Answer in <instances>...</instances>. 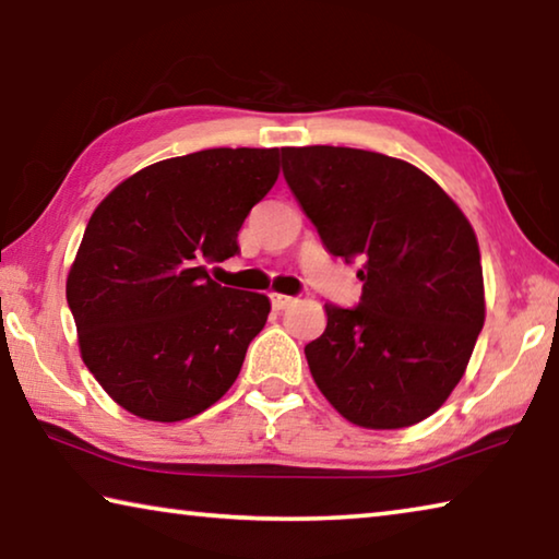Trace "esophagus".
I'll return each mask as SVG.
<instances>
[{"instance_id":"1","label":"esophagus","mask_w":559,"mask_h":559,"mask_svg":"<svg viewBox=\"0 0 559 559\" xmlns=\"http://www.w3.org/2000/svg\"><path fill=\"white\" fill-rule=\"evenodd\" d=\"M296 302V298L293 296H283V293H271V306L276 310H286L288 306H293Z\"/></svg>"}]
</instances>
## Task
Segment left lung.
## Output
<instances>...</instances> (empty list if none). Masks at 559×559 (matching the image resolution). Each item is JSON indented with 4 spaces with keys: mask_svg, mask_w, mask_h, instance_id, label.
Returning <instances> with one entry per match:
<instances>
[{
    "mask_svg": "<svg viewBox=\"0 0 559 559\" xmlns=\"http://www.w3.org/2000/svg\"><path fill=\"white\" fill-rule=\"evenodd\" d=\"M283 177L333 257L359 259L357 308L325 302L310 374L347 421L404 429L461 382L486 320L478 239L459 204L404 159L283 147Z\"/></svg>",
    "mask_w": 559,
    "mask_h": 559,
    "instance_id": "left-lung-1",
    "label": "left lung"
}]
</instances>
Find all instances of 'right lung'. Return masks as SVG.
Segmentation results:
<instances>
[{"label": "right lung", "instance_id": "1", "mask_svg": "<svg viewBox=\"0 0 559 559\" xmlns=\"http://www.w3.org/2000/svg\"><path fill=\"white\" fill-rule=\"evenodd\" d=\"M278 179V147H212L143 167L103 200L66 278L81 357L122 409L182 421L229 392L271 313L206 263L239 253L251 206Z\"/></svg>", "mask_w": 559, "mask_h": 559}]
</instances>
